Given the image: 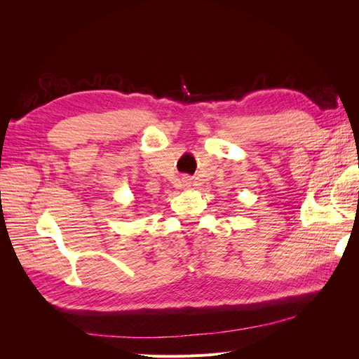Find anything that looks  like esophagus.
Wrapping results in <instances>:
<instances>
[{
    "label": "esophagus",
    "mask_w": 359,
    "mask_h": 359,
    "mask_svg": "<svg viewBox=\"0 0 359 359\" xmlns=\"http://www.w3.org/2000/svg\"><path fill=\"white\" fill-rule=\"evenodd\" d=\"M184 181H186V180H184ZM186 182H187V181H186Z\"/></svg>",
    "instance_id": "34e87169"
}]
</instances>
